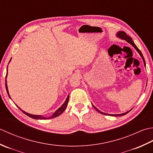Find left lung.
I'll use <instances>...</instances> for the list:
<instances>
[{
	"label": "left lung",
	"instance_id": "1",
	"mask_svg": "<svg viewBox=\"0 0 153 153\" xmlns=\"http://www.w3.org/2000/svg\"><path fill=\"white\" fill-rule=\"evenodd\" d=\"M116 36L117 37H119V38H120V39H123V40H126V41L127 42H128L129 44H131V45L134 48H135V49H136V51H137L139 53V55H140V56H141V58L143 59V63H144V65L145 66H146V63H145V59H144V57H143V54H142V53H141V51L139 50V48H137V47L136 46V45L135 44V43L133 42V41L132 40V39H131V37H130L129 36H127V34L126 33V32H123V31H120V32H118L117 33V35H116ZM92 106L94 107L96 110H97L99 113H100V114H104V115H106V116H124V115H126V114H127V113H128V112H129L130 111V110L129 111H126V112H125V113H123V114H105V113H104V112H102V111H101L100 110H99L98 108H96L94 105L92 104Z\"/></svg>",
	"mask_w": 153,
	"mask_h": 153
}]
</instances>
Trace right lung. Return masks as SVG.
I'll list each match as a JSON object with an SVG mask.
<instances>
[{
    "mask_svg": "<svg viewBox=\"0 0 153 153\" xmlns=\"http://www.w3.org/2000/svg\"><path fill=\"white\" fill-rule=\"evenodd\" d=\"M11 59H12V58H11ZM11 59H10V61H9V63H10V62ZM7 75H6V79H5V86H6V90H7V93H8V96L10 98V94H9V92H8V86H7V75H8V67H7ZM10 99H11V98H10ZM68 100H69V94H68V95L67 96V97L66 100H65V102L63 104V105H62L60 108H58L57 110L54 112L53 114L51 116L48 117H46L43 116H42V115H33V114H29V113H27V112H26L25 111H24V110H21V108H20V107H18L17 105H16V106H17L18 108H19L20 110H21L22 111L23 113L26 114V116L30 117L31 118H33V119H35V120L52 119V118H54V117H57V116H60V115H61L62 113H63V112L65 110V109H66L67 107L68 102Z\"/></svg>",
    "mask_w": 153,
    "mask_h": 153,
    "instance_id": "1",
    "label": "right lung"
}]
</instances>
